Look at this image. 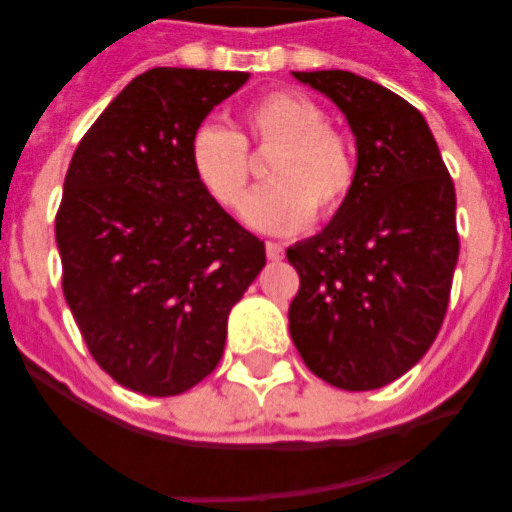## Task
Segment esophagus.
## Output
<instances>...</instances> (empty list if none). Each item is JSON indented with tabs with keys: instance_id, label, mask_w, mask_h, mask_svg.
Listing matches in <instances>:
<instances>
[{
	"instance_id": "obj_1",
	"label": "esophagus",
	"mask_w": 512,
	"mask_h": 512,
	"mask_svg": "<svg viewBox=\"0 0 512 512\" xmlns=\"http://www.w3.org/2000/svg\"><path fill=\"white\" fill-rule=\"evenodd\" d=\"M265 255H268V260H273V263H279V260H284V247L276 244V241H268V244H265Z\"/></svg>"
}]
</instances>
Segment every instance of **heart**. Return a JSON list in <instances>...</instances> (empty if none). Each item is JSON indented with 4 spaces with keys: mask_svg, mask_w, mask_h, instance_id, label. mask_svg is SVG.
I'll return each instance as SVG.
<instances>
[{
    "mask_svg": "<svg viewBox=\"0 0 512 512\" xmlns=\"http://www.w3.org/2000/svg\"><path fill=\"white\" fill-rule=\"evenodd\" d=\"M249 151L268 154L265 185L244 207V220L265 233H297L311 217H332L356 185V151L329 127L319 103L300 92H268L241 114V130L201 124L188 146L196 183L223 209L247 199Z\"/></svg>",
    "mask_w": 512,
    "mask_h": 512,
    "instance_id": "heart-1",
    "label": "heart"
}]
</instances>
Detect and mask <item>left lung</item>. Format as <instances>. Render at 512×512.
I'll return each instance as SVG.
<instances>
[{"label": "left lung", "instance_id": "left-lung-1", "mask_svg": "<svg viewBox=\"0 0 512 512\" xmlns=\"http://www.w3.org/2000/svg\"><path fill=\"white\" fill-rule=\"evenodd\" d=\"M327 95L356 138V185L287 260L300 273L289 335L305 366L342 390L398 380L444 324L460 236L457 196L425 116L350 71H292Z\"/></svg>", "mask_w": 512, "mask_h": 512}]
</instances>
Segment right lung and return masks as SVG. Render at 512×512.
Listing matches in <instances>:
<instances>
[{
  "instance_id": "1",
  "label": "right lung",
  "mask_w": 512,
  "mask_h": 512,
  "mask_svg": "<svg viewBox=\"0 0 512 512\" xmlns=\"http://www.w3.org/2000/svg\"><path fill=\"white\" fill-rule=\"evenodd\" d=\"M244 71L151 68L116 95L68 164L55 241L63 295L92 358L143 396H177L217 366L228 313L265 244L196 183L193 132Z\"/></svg>"
}]
</instances>
